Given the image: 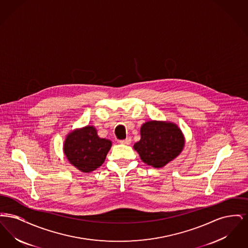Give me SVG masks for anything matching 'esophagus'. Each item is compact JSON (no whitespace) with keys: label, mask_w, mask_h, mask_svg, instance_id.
Masks as SVG:
<instances>
[{"label":"esophagus","mask_w":248,"mask_h":248,"mask_svg":"<svg viewBox=\"0 0 248 248\" xmlns=\"http://www.w3.org/2000/svg\"><path fill=\"white\" fill-rule=\"evenodd\" d=\"M131 140H131V138H129V137H128V138H126V139H125V140H120V143H121V144H124V145H129V144H131Z\"/></svg>","instance_id":"34e87169"}]
</instances>
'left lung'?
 I'll list each match as a JSON object with an SVG mask.
<instances>
[{
  "label": "left lung",
  "instance_id": "8db88e82",
  "mask_svg": "<svg viewBox=\"0 0 248 248\" xmlns=\"http://www.w3.org/2000/svg\"><path fill=\"white\" fill-rule=\"evenodd\" d=\"M141 139L134 145L142 161L156 168L175 159L184 147L181 130L175 124L151 121L140 129Z\"/></svg>",
  "mask_w": 248,
  "mask_h": 248
}]
</instances>
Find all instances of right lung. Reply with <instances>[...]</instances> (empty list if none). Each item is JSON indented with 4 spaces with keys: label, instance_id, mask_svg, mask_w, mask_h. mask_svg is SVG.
<instances>
[{
    "label": "right lung",
    "instance_id": "add662e5",
    "mask_svg": "<svg viewBox=\"0 0 248 248\" xmlns=\"http://www.w3.org/2000/svg\"><path fill=\"white\" fill-rule=\"evenodd\" d=\"M111 141L100 139L93 126L71 132L64 143V154L82 172H91L104 163Z\"/></svg>",
    "mask_w": 248,
    "mask_h": 248
}]
</instances>
